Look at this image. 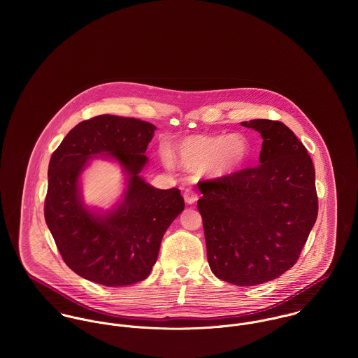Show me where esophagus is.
Segmentation results:
<instances>
[{
  "label": "esophagus",
  "instance_id": "34e87169",
  "mask_svg": "<svg viewBox=\"0 0 358 358\" xmlns=\"http://www.w3.org/2000/svg\"><path fill=\"white\" fill-rule=\"evenodd\" d=\"M183 197H185V201H186L187 204H194V203L199 200V194H197L194 190H192V189H187V190L183 193Z\"/></svg>",
  "mask_w": 358,
  "mask_h": 358
}]
</instances>
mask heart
<instances>
[{
  "label": "heart",
  "instance_id": "obj_1",
  "mask_svg": "<svg viewBox=\"0 0 358 358\" xmlns=\"http://www.w3.org/2000/svg\"><path fill=\"white\" fill-rule=\"evenodd\" d=\"M250 155V143L243 135H199L185 139L176 157L186 168H203L212 176H223L240 168Z\"/></svg>",
  "mask_w": 358,
  "mask_h": 358
}]
</instances>
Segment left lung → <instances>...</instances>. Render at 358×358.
<instances>
[{
  "label": "left lung",
  "mask_w": 358,
  "mask_h": 358,
  "mask_svg": "<svg viewBox=\"0 0 358 358\" xmlns=\"http://www.w3.org/2000/svg\"><path fill=\"white\" fill-rule=\"evenodd\" d=\"M263 139L254 168L200 180L208 263L227 282L250 287L274 280L299 259L318 213L314 165L282 122H241Z\"/></svg>",
  "instance_id": "1"
}]
</instances>
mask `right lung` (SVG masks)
Here are the masks:
<instances>
[{
    "instance_id": "right-lung-1",
    "label": "right lung",
    "mask_w": 358,
    "mask_h": 358,
    "mask_svg": "<svg viewBox=\"0 0 358 358\" xmlns=\"http://www.w3.org/2000/svg\"><path fill=\"white\" fill-rule=\"evenodd\" d=\"M154 129L142 120L103 114L76 125L52 154L45 222L64 263L85 280L106 287L145 280L164 233L185 209L179 189H154L139 176ZM99 152L130 175L124 201L103 217L85 208L78 187L87 159Z\"/></svg>"
}]
</instances>
